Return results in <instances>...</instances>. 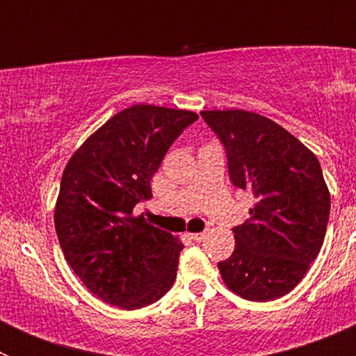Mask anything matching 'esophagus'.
Here are the masks:
<instances>
[{"label":"esophagus","mask_w":356,"mask_h":356,"mask_svg":"<svg viewBox=\"0 0 356 356\" xmlns=\"http://www.w3.org/2000/svg\"><path fill=\"white\" fill-rule=\"evenodd\" d=\"M187 235H188V238H191V241H194V242H201L203 238L207 237L205 232H201V234H187Z\"/></svg>","instance_id":"34e87169"}]
</instances>
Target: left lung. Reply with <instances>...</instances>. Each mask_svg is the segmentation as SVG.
Returning a JSON list of instances; mask_svg holds the SVG:
<instances>
[{"instance_id":"8db88e82","label":"left lung","mask_w":356,"mask_h":356,"mask_svg":"<svg viewBox=\"0 0 356 356\" xmlns=\"http://www.w3.org/2000/svg\"><path fill=\"white\" fill-rule=\"evenodd\" d=\"M225 144L229 178L250 191V219L235 226V250L217 264L226 287L250 301L289 294L319 254L330 191L312 151L271 119L248 110H203Z\"/></svg>"}]
</instances>
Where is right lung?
I'll return each mask as SVG.
<instances>
[{
    "mask_svg": "<svg viewBox=\"0 0 356 356\" xmlns=\"http://www.w3.org/2000/svg\"><path fill=\"white\" fill-rule=\"evenodd\" d=\"M197 119L191 110L134 105L112 115L69 159L55 229L72 271L122 310L155 303L172 287L184 244L135 216L169 146Z\"/></svg>",
    "mask_w": 356,
    "mask_h": 356,
    "instance_id": "add662e5",
    "label": "right lung"
}]
</instances>
